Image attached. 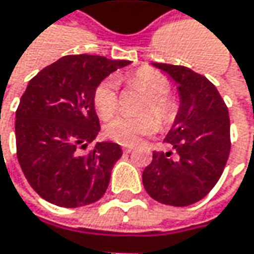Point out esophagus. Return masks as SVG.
Listing matches in <instances>:
<instances>
[{"label":"esophagus","mask_w":254,"mask_h":254,"mask_svg":"<svg viewBox=\"0 0 254 254\" xmlns=\"http://www.w3.org/2000/svg\"><path fill=\"white\" fill-rule=\"evenodd\" d=\"M132 150H133L132 145H124V151H125V153H130Z\"/></svg>","instance_id":"obj_1"}]
</instances>
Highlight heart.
Returning a JSON list of instances; mask_svg holds the SVG:
<instances>
[{
    "instance_id": "b5f03b06",
    "label": "heart",
    "mask_w": 254,
    "mask_h": 254,
    "mask_svg": "<svg viewBox=\"0 0 254 254\" xmlns=\"http://www.w3.org/2000/svg\"><path fill=\"white\" fill-rule=\"evenodd\" d=\"M127 82L129 86L136 88L147 95L141 107L144 116H116L106 125V135L122 145H133L139 138L154 133L157 122L162 127H169L177 118L178 103L169 94L171 83L168 77L154 69L141 67L127 77ZM92 101L100 118H112L119 109L116 80H101L94 89Z\"/></svg>"
}]
</instances>
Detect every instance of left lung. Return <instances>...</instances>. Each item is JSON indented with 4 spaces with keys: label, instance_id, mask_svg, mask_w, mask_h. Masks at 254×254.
Here are the masks:
<instances>
[{
    "label": "left lung",
    "instance_id": "1",
    "mask_svg": "<svg viewBox=\"0 0 254 254\" xmlns=\"http://www.w3.org/2000/svg\"><path fill=\"white\" fill-rule=\"evenodd\" d=\"M178 83L179 112L165 142L172 151H154L142 172L151 198L169 206H190L206 197L222 175L229 150L228 107L216 86L184 66L153 63Z\"/></svg>",
    "mask_w": 254,
    "mask_h": 254
}]
</instances>
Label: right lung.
I'll return each instance as SVG.
<instances>
[{"label": "right lung", "mask_w": 254, "mask_h": 254, "mask_svg": "<svg viewBox=\"0 0 254 254\" xmlns=\"http://www.w3.org/2000/svg\"><path fill=\"white\" fill-rule=\"evenodd\" d=\"M127 60L64 56L29 80L16 112L17 160L30 187L47 201L80 207L100 200L122 156L116 142H97L92 95L97 85Z\"/></svg>", "instance_id": "add662e5"}]
</instances>
